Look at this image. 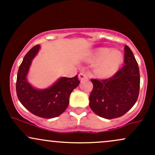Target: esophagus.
Listing matches in <instances>:
<instances>
[{"label": "esophagus", "mask_w": 155, "mask_h": 155, "mask_svg": "<svg viewBox=\"0 0 155 155\" xmlns=\"http://www.w3.org/2000/svg\"><path fill=\"white\" fill-rule=\"evenodd\" d=\"M87 79H88V76L86 74H84V73H80L79 74V79L81 81H82L84 80H86Z\"/></svg>", "instance_id": "esophagus-1"}]
</instances>
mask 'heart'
Instances as JSON below:
<instances>
[{
	"label": "heart",
	"instance_id": "b5f03b06",
	"mask_svg": "<svg viewBox=\"0 0 155 155\" xmlns=\"http://www.w3.org/2000/svg\"><path fill=\"white\" fill-rule=\"evenodd\" d=\"M90 61L97 63L96 75L103 79L111 77L116 74L123 62V54L119 50L111 48H100L92 54Z\"/></svg>",
	"mask_w": 155,
	"mask_h": 155
}]
</instances>
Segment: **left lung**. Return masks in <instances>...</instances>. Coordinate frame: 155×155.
<instances>
[{
  "mask_svg": "<svg viewBox=\"0 0 155 155\" xmlns=\"http://www.w3.org/2000/svg\"><path fill=\"white\" fill-rule=\"evenodd\" d=\"M124 65L107 79H91L90 107L103 118L122 117L136 103L139 94V68L131 49L124 47Z\"/></svg>",
  "mask_w": 155,
  "mask_h": 155,
  "instance_id": "left-lung-1",
  "label": "left lung"
}]
</instances>
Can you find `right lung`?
I'll return each instance as SVG.
<instances>
[{
	"label": "right lung",
	"instance_id": "obj_1",
	"mask_svg": "<svg viewBox=\"0 0 155 155\" xmlns=\"http://www.w3.org/2000/svg\"><path fill=\"white\" fill-rule=\"evenodd\" d=\"M41 46L33 47L25 54L17 73L16 90L19 101L32 114L46 119L60 116L69 104V97L80 81L77 75L73 78L61 77L51 87L39 90L27 80L32 60L40 50Z\"/></svg>",
	"mask_w": 155,
	"mask_h": 155
}]
</instances>
